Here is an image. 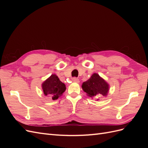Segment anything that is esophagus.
Instances as JSON below:
<instances>
[{"label": "esophagus", "mask_w": 148, "mask_h": 148, "mask_svg": "<svg viewBox=\"0 0 148 148\" xmlns=\"http://www.w3.org/2000/svg\"><path fill=\"white\" fill-rule=\"evenodd\" d=\"M72 82L74 83H79V80L77 78H72Z\"/></svg>", "instance_id": "34e87169"}]
</instances>
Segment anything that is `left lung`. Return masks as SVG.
Wrapping results in <instances>:
<instances>
[{
	"label": "left lung",
	"instance_id": "1",
	"mask_svg": "<svg viewBox=\"0 0 148 148\" xmlns=\"http://www.w3.org/2000/svg\"><path fill=\"white\" fill-rule=\"evenodd\" d=\"M83 90L92 99L99 100L100 97H106L109 91V84L104 79L96 73H93L90 78L82 84Z\"/></svg>",
	"mask_w": 148,
	"mask_h": 148
}]
</instances>
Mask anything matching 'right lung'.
I'll use <instances>...</instances> for the list:
<instances>
[{"label":"right lung","mask_w":148,"mask_h":148,"mask_svg":"<svg viewBox=\"0 0 148 148\" xmlns=\"http://www.w3.org/2000/svg\"><path fill=\"white\" fill-rule=\"evenodd\" d=\"M42 89L44 96H49L52 100H56L62 96L66 87L56 74H52L42 83Z\"/></svg>","instance_id":"obj_1"}]
</instances>
